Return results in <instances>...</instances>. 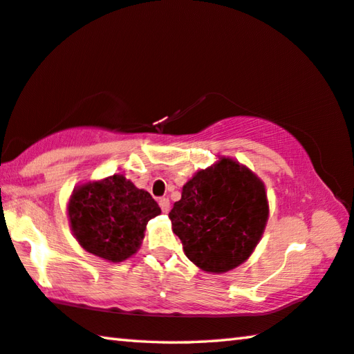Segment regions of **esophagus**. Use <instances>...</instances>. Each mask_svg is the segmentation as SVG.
Returning a JSON list of instances; mask_svg holds the SVG:
<instances>
[{
    "instance_id": "34e87169",
    "label": "esophagus",
    "mask_w": 354,
    "mask_h": 354,
    "mask_svg": "<svg viewBox=\"0 0 354 354\" xmlns=\"http://www.w3.org/2000/svg\"><path fill=\"white\" fill-rule=\"evenodd\" d=\"M159 206H160V209H162V211H164V212H168V211H170V200L165 198V197L159 198Z\"/></svg>"
}]
</instances>
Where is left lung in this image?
Segmentation results:
<instances>
[{
  "mask_svg": "<svg viewBox=\"0 0 354 354\" xmlns=\"http://www.w3.org/2000/svg\"><path fill=\"white\" fill-rule=\"evenodd\" d=\"M263 183L249 168L222 157L183 187L170 211L184 254L207 272H227L248 260L268 221Z\"/></svg>",
  "mask_w": 354,
  "mask_h": 354,
  "instance_id": "8db88e82",
  "label": "left lung"
}]
</instances>
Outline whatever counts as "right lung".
<instances>
[{
    "mask_svg": "<svg viewBox=\"0 0 354 354\" xmlns=\"http://www.w3.org/2000/svg\"><path fill=\"white\" fill-rule=\"evenodd\" d=\"M67 209L82 248L113 263L136 254L147 223L160 214L147 190L137 189L122 175L78 187Z\"/></svg>",
    "mask_w": 354,
    "mask_h": 354,
    "instance_id": "1",
    "label": "right lung"
}]
</instances>
